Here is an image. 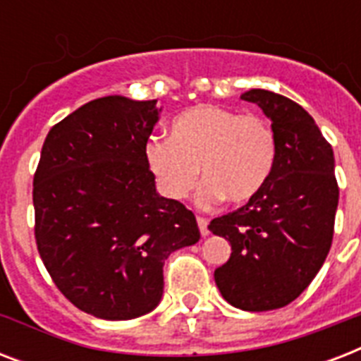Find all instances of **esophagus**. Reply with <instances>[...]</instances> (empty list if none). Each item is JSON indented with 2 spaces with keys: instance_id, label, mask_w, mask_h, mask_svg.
<instances>
[{
  "instance_id": "34e87169",
  "label": "esophagus",
  "mask_w": 361,
  "mask_h": 361,
  "mask_svg": "<svg viewBox=\"0 0 361 361\" xmlns=\"http://www.w3.org/2000/svg\"><path fill=\"white\" fill-rule=\"evenodd\" d=\"M197 223H198V228H200V234L204 238L209 234V228H208V219L206 217H197Z\"/></svg>"
}]
</instances>
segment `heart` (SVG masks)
Instances as JSON below:
<instances>
[{
	"label": "heart",
	"mask_w": 361,
	"mask_h": 361,
	"mask_svg": "<svg viewBox=\"0 0 361 361\" xmlns=\"http://www.w3.org/2000/svg\"><path fill=\"white\" fill-rule=\"evenodd\" d=\"M144 157L159 191L169 200H183L198 180L197 204L212 208L223 198L251 202L271 178L277 142L271 125L258 116L198 104L172 120L170 140L149 138Z\"/></svg>",
	"instance_id": "heart-1"
}]
</instances>
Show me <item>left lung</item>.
Returning <instances> with one entry per match:
<instances>
[{"mask_svg": "<svg viewBox=\"0 0 361 361\" xmlns=\"http://www.w3.org/2000/svg\"><path fill=\"white\" fill-rule=\"evenodd\" d=\"M241 99L271 121L274 172L258 197L208 228L232 247L214 274L221 296L258 313L294 302L319 274L334 240L339 187L334 149L300 104L268 90H249Z\"/></svg>", "mask_w": 361, "mask_h": 361, "instance_id": "obj_1", "label": "left lung"}]
</instances>
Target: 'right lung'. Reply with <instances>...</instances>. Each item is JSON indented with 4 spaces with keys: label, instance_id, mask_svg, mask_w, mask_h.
<instances>
[{
    "label": "right lung",
    "instance_id": "obj_1",
    "mask_svg": "<svg viewBox=\"0 0 361 361\" xmlns=\"http://www.w3.org/2000/svg\"><path fill=\"white\" fill-rule=\"evenodd\" d=\"M157 101H90L56 123L33 178L35 241L61 294L87 314L157 307L170 252L200 240L192 212L161 197L144 157Z\"/></svg>",
    "mask_w": 361,
    "mask_h": 361
}]
</instances>
